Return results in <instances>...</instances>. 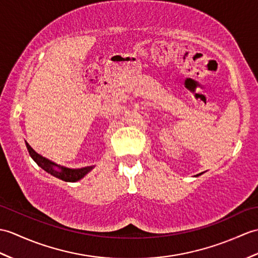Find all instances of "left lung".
Segmentation results:
<instances>
[{"label":"left lung","mask_w":258,"mask_h":258,"mask_svg":"<svg viewBox=\"0 0 258 258\" xmlns=\"http://www.w3.org/2000/svg\"><path fill=\"white\" fill-rule=\"evenodd\" d=\"M200 175H202V172H201V173H199V175H197V176H200Z\"/></svg>","instance_id":"obj_1"}]
</instances>
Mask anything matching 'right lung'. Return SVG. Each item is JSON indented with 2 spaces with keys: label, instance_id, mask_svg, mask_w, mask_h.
Here are the masks:
<instances>
[{
  "label": "right lung",
  "instance_id": "1",
  "mask_svg": "<svg viewBox=\"0 0 258 258\" xmlns=\"http://www.w3.org/2000/svg\"><path fill=\"white\" fill-rule=\"evenodd\" d=\"M26 147L29 155H31V157L34 159L35 163L40 167V168H43L45 171L50 173L51 176L56 177L58 179H61L63 181L76 182L78 180H80V179L85 177L88 172L91 171L94 167V166H88V167H83V168H77V169L67 168V167L52 163V161H50L49 159H47L41 156V155L37 154L31 146L28 145V143H26Z\"/></svg>",
  "mask_w": 258,
  "mask_h": 258
}]
</instances>
